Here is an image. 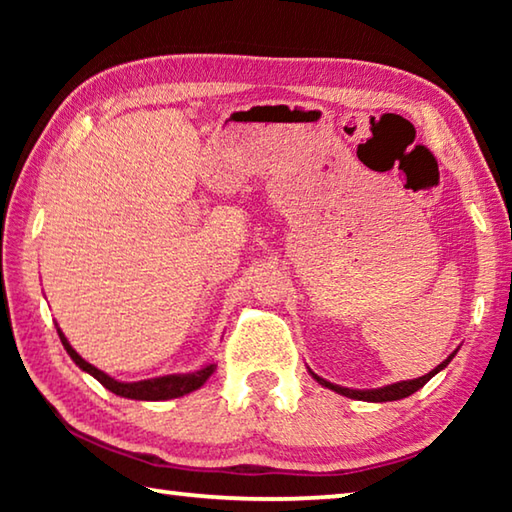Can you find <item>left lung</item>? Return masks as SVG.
<instances>
[{
	"label": "left lung",
	"mask_w": 512,
	"mask_h": 512,
	"mask_svg": "<svg viewBox=\"0 0 512 512\" xmlns=\"http://www.w3.org/2000/svg\"><path fill=\"white\" fill-rule=\"evenodd\" d=\"M456 352L458 350H454L452 354H449V357L443 363H440V366H436L431 372H427V375H422L418 379L395 381V384H388V386H381V388H363V391H361V388H345V386H339V384H332V381L318 377L316 372H311V370H309V375L314 377L320 386H325V388H329V391H334V393H339V395L350 397V400H361V402H395V400H404V397L413 395L415 391H420V388L427 384V381L433 375H438L440 370L447 368V363L454 359Z\"/></svg>",
	"instance_id": "1"
}]
</instances>
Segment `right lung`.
<instances>
[{
  "instance_id": "obj_1",
  "label": "right lung",
  "mask_w": 512,
  "mask_h": 512,
  "mask_svg": "<svg viewBox=\"0 0 512 512\" xmlns=\"http://www.w3.org/2000/svg\"><path fill=\"white\" fill-rule=\"evenodd\" d=\"M58 336H60V343H63V348L67 350V354L72 357L76 366L88 372V375H92L99 384L106 386L110 393H115L119 397H128V400L160 402V400H173V397H183L187 393L198 391V388L212 377V372L216 368L214 363H207V366L198 368L194 372H183V375H164V377H153V379H142V381H119L115 377H110L108 372L94 368L92 363L85 361L81 354L69 345L67 336L63 334V329L60 327H58Z\"/></svg>"
}]
</instances>
